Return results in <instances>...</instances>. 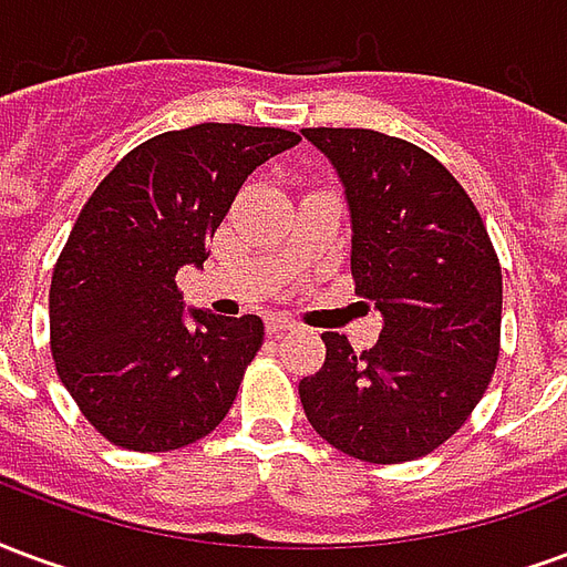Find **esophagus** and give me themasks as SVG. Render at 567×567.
Masks as SVG:
<instances>
[{
  "label": "esophagus",
  "mask_w": 567,
  "mask_h": 567,
  "mask_svg": "<svg viewBox=\"0 0 567 567\" xmlns=\"http://www.w3.org/2000/svg\"><path fill=\"white\" fill-rule=\"evenodd\" d=\"M296 320L292 317H287V313H271V317H266V332L271 334V338H280V334H287L296 329Z\"/></svg>",
  "instance_id": "1"
}]
</instances>
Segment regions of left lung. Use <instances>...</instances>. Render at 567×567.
Listing matches in <instances>:
<instances>
[{"instance_id": "left-lung-1", "label": "left lung", "mask_w": 567, "mask_h": 567, "mask_svg": "<svg viewBox=\"0 0 567 567\" xmlns=\"http://www.w3.org/2000/svg\"><path fill=\"white\" fill-rule=\"evenodd\" d=\"M332 163L350 210V271L383 317L353 353L323 332L326 362L299 380L313 432L362 462L441 447L489 386L502 334V266L468 193L435 156L374 130H301Z\"/></svg>"}]
</instances>
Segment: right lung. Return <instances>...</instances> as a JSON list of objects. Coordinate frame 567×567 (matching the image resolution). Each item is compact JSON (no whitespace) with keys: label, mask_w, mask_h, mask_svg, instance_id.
<instances>
[{"label":"right lung","mask_w":567,"mask_h":567,"mask_svg":"<svg viewBox=\"0 0 567 567\" xmlns=\"http://www.w3.org/2000/svg\"><path fill=\"white\" fill-rule=\"evenodd\" d=\"M296 132L198 123L126 153L74 223L51 280V350L81 414L111 444L165 453L229 414L262 347L256 313L184 311L177 271L208 241L254 168Z\"/></svg>","instance_id":"1"}]
</instances>
